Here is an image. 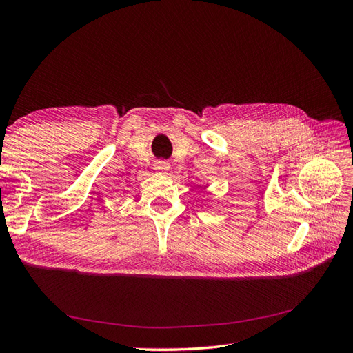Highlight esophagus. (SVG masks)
I'll return each mask as SVG.
<instances>
[{"mask_svg":"<svg viewBox=\"0 0 353 353\" xmlns=\"http://www.w3.org/2000/svg\"><path fill=\"white\" fill-rule=\"evenodd\" d=\"M169 168V163L165 162V160H159V162L154 163V170H157V172H168Z\"/></svg>","mask_w":353,"mask_h":353,"instance_id":"1","label":"esophagus"}]
</instances>
